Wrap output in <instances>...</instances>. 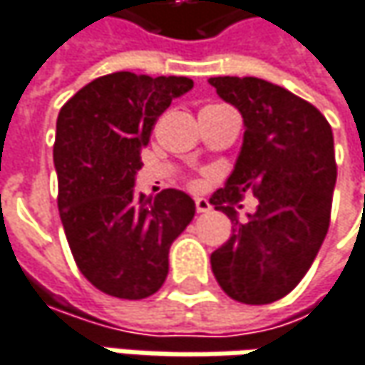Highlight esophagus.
I'll return each mask as SVG.
<instances>
[{
	"instance_id": "34e87169",
	"label": "esophagus",
	"mask_w": 365,
	"mask_h": 365,
	"mask_svg": "<svg viewBox=\"0 0 365 365\" xmlns=\"http://www.w3.org/2000/svg\"><path fill=\"white\" fill-rule=\"evenodd\" d=\"M195 207H197V212H199V214H205V212H210V210H212L210 201H207V199H203V197H197Z\"/></svg>"
}]
</instances>
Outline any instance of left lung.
<instances>
[{"label": "left lung", "mask_w": 365, "mask_h": 365, "mask_svg": "<svg viewBox=\"0 0 365 365\" xmlns=\"http://www.w3.org/2000/svg\"><path fill=\"white\" fill-rule=\"evenodd\" d=\"M210 85L245 126L235 170L210 199L232 222L212 272L235 301L272 303L299 284L324 243L336 185L332 128L312 103L268 81L214 76ZM245 190L260 205L241 222L234 205Z\"/></svg>", "instance_id": "left-lung-1"}]
</instances>
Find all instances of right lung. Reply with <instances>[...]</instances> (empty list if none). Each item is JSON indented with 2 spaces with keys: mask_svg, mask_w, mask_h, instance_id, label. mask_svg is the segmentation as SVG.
Masks as SVG:
<instances>
[{
  "mask_svg": "<svg viewBox=\"0 0 365 365\" xmlns=\"http://www.w3.org/2000/svg\"><path fill=\"white\" fill-rule=\"evenodd\" d=\"M187 76L114 72L91 81L58 114L53 164L58 207L78 270L101 293L145 299L168 276L170 245L195 216L178 189L137 195L141 147Z\"/></svg>",
  "mask_w": 365,
  "mask_h": 365,
  "instance_id": "add662e5",
  "label": "right lung"
}]
</instances>
